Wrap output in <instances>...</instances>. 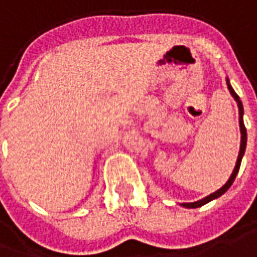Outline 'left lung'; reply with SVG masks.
Segmentation results:
<instances>
[{
    "label": "left lung",
    "instance_id": "left-lung-1",
    "mask_svg": "<svg viewBox=\"0 0 257 257\" xmlns=\"http://www.w3.org/2000/svg\"><path fill=\"white\" fill-rule=\"evenodd\" d=\"M226 85H228V90L231 92V95L233 97V99L236 101V104H238V109H239V128H240V148H239V155H238V160H236V165H235V169H233V172H232L231 177L228 179V181L225 183L222 187L219 188V190H216L215 193H212V194L207 195V197H204L201 200H198V201L194 202H181L180 205L181 207H184V208H198V207H202L204 204H207V202L212 201V200H215L218 197H221L222 194H225L229 187L232 186V183L235 181L236 179V174L239 172V167H240V162H242V158H243V155H245L246 151V141H247V135H246V128H245V123H243V105H242V101L239 99L238 94L235 92V90L232 88L231 83H229V78L226 77Z\"/></svg>",
    "mask_w": 257,
    "mask_h": 257
}]
</instances>
